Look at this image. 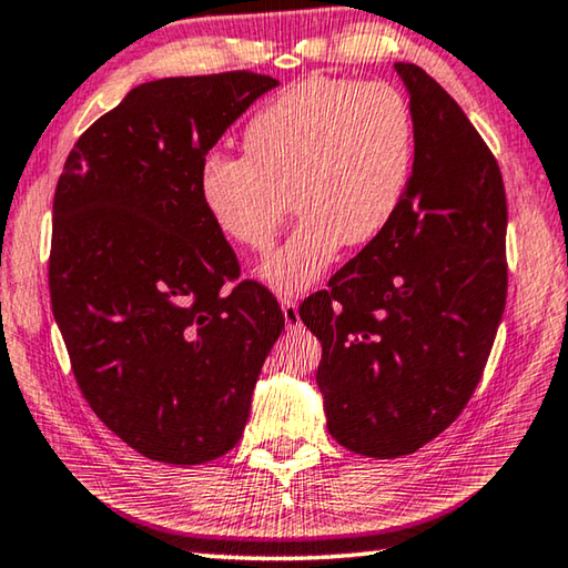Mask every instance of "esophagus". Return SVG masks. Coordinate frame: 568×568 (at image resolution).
I'll return each mask as SVG.
<instances>
[{"label": "esophagus", "instance_id": "1", "mask_svg": "<svg viewBox=\"0 0 568 568\" xmlns=\"http://www.w3.org/2000/svg\"><path fill=\"white\" fill-rule=\"evenodd\" d=\"M282 312H284V320H286V326H290V329H296V326L302 324V320H300V304H296L294 296H284V300H282Z\"/></svg>", "mask_w": 568, "mask_h": 568}]
</instances>
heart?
Returning <instances> with one entry per match:
<instances>
[{
  "label": "heart",
  "mask_w": 568,
  "mask_h": 568,
  "mask_svg": "<svg viewBox=\"0 0 568 568\" xmlns=\"http://www.w3.org/2000/svg\"><path fill=\"white\" fill-rule=\"evenodd\" d=\"M244 154H206L199 199L219 234L264 252L294 194L302 222L258 266L264 284L292 296L320 282L344 244H372L392 224L409 186L414 116L386 82L312 77L258 109Z\"/></svg>",
  "instance_id": "heart-1"
}]
</instances>
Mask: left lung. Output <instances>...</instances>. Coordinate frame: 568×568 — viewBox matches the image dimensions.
Returning <instances> with one entry per match:
<instances>
[{"label":"left lung","instance_id":"obj_1","mask_svg":"<svg viewBox=\"0 0 568 568\" xmlns=\"http://www.w3.org/2000/svg\"><path fill=\"white\" fill-rule=\"evenodd\" d=\"M394 69L414 116L409 186L386 232L300 306L322 342L326 429L372 459L414 454L464 412L509 284L491 149L422 67Z\"/></svg>","mask_w":568,"mask_h":568}]
</instances>
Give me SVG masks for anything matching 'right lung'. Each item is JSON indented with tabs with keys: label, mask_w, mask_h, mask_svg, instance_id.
<instances>
[{
	"label": "right lung",
	"mask_w": 568,
	"mask_h": 568,
	"mask_svg": "<svg viewBox=\"0 0 568 568\" xmlns=\"http://www.w3.org/2000/svg\"><path fill=\"white\" fill-rule=\"evenodd\" d=\"M276 84L246 69L139 84L77 139L57 182L54 320L87 404L146 459L232 449L284 329L199 199L209 149Z\"/></svg>",
	"instance_id": "right-lung-1"
}]
</instances>
